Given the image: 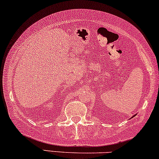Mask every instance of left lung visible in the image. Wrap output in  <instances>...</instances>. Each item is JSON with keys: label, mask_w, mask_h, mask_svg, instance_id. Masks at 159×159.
I'll list each match as a JSON object with an SVG mask.
<instances>
[{"label": "left lung", "mask_w": 159, "mask_h": 159, "mask_svg": "<svg viewBox=\"0 0 159 159\" xmlns=\"http://www.w3.org/2000/svg\"><path fill=\"white\" fill-rule=\"evenodd\" d=\"M133 116V117H132V118H133V117H134V116Z\"/></svg>", "instance_id": "8db88e82"}]
</instances>
